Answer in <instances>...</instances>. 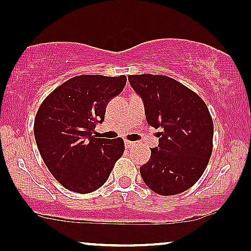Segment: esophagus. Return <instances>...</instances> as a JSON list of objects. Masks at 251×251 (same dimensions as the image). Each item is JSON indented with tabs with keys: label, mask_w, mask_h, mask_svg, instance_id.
<instances>
[{
	"label": "esophagus",
	"mask_w": 251,
	"mask_h": 251,
	"mask_svg": "<svg viewBox=\"0 0 251 251\" xmlns=\"http://www.w3.org/2000/svg\"><path fill=\"white\" fill-rule=\"evenodd\" d=\"M125 145H126V148H130V147H133V146H134V142L129 141V140H126V141H125Z\"/></svg>",
	"instance_id": "obj_1"
}]
</instances>
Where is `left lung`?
I'll return each instance as SVG.
<instances>
[{"mask_svg":"<svg viewBox=\"0 0 251 251\" xmlns=\"http://www.w3.org/2000/svg\"><path fill=\"white\" fill-rule=\"evenodd\" d=\"M128 80L144 100L148 125L163 129L158 147L140 168L142 179L159 195L188 190L212 155L214 126L208 107L199 94L166 75H129Z\"/></svg>","mask_w":251,"mask_h":251,"instance_id":"8db88e82","label":"left lung"}]
</instances>
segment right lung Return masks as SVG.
<instances>
[{
  "label": "right lung",
  "instance_id": "add662e5",
  "mask_svg": "<svg viewBox=\"0 0 251 251\" xmlns=\"http://www.w3.org/2000/svg\"><path fill=\"white\" fill-rule=\"evenodd\" d=\"M126 82V75H77L40 104L34 139L47 168L67 189L80 194L97 190L122 157V137L101 139L93 131L104 121L107 101L122 92Z\"/></svg>",
  "mask_w": 251,
  "mask_h": 251
}]
</instances>
